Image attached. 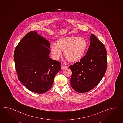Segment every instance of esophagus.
Wrapping results in <instances>:
<instances>
[{"label": "esophagus", "mask_w": 123, "mask_h": 123, "mask_svg": "<svg viewBox=\"0 0 123 123\" xmlns=\"http://www.w3.org/2000/svg\"><path fill=\"white\" fill-rule=\"evenodd\" d=\"M67 68V67L66 66L63 65L61 66V69L62 70H64Z\"/></svg>", "instance_id": "obj_1"}]
</instances>
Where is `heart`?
<instances>
[{"label": "heart", "mask_w": 123, "mask_h": 123, "mask_svg": "<svg viewBox=\"0 0 123 123\" xmlns=\"http://www.w3.org/2000/svg\"><path fill=\"white\" fill-rule=\"evenodd\" d=\"M87 47V42L85 38L69 36L59 39L57 44L52 43L51 50L55 59H58L62 55V50H63L66 59L69 62L76 63L83 57Z\"/></svg>", "instance_id": "1"}]
</instances>
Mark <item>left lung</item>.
I'll list each match as a JSON object with an SVG mask.
<instances>
[{
	"instance_id": "left-lung-1",
	"label": "left lung",
	"mask_w": 123,
	"mask_h": 123,
	"mask_svg": "<svg viewBox=\"0 0 123 123\" xmlns=\"http://www.w3.org/2000/svg\"><path fill=\"white\" fill-rule=\"evenodd\" d=\"M72 71L71 85L79 93L91 90L100 82L107 69V52L101 41L91 34L86 55L69 66Z\"/></svg>"
}]
</instances>
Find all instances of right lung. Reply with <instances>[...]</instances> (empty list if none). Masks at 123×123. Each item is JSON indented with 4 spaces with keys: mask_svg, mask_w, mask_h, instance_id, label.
I'll list each match as a JSON object with an SVG mask.
<instances>
[{
    "mask_svg": "<svg viewBox=\"0 0 123 123\" xmlns=\"http://www.w3.org/2000/svg\"><path fill=\"white\" fill-rule=\"evenodd\" d=\"M50 43L36 32L27 33L18 44L14 60L18 77L29 90L41 94L52 87L61 63L49 57Z\"/></svg>",
    "mask_w": 123,
    "mask_h": 123,
    "instance_id": "obj_1",
    "label": "right lung"
}]
</instances>
